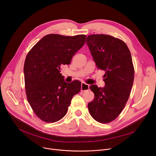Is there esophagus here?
Returning a JSON list of instances; mask_svg holds the SVG:
<instances>
[{
  "label": "esophagus",
  "mask_w": 156,
  "mask_h": 156,
  "mask_svg": "<svg viewBox=\"0 0 156 156\" xmlns=\"http://www.w3.org/2000/svg\"><path fill=\"white\" fill-rule=\"evenodd\" d=\"M89 89V85L84 83L82 82V87H81V91L82 92H84V91H87Z\"/></svg>",
  "instance_id": "obj_1"
}]
</instances>
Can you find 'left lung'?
I'll return each instance as SVG.
<instances>
[{"mask_svg":"<svg viewBox=\"0 0 156 156\" xmlns=\"http://www.w3.org/2000/svg\"><path fill=\"white\" fill-rule=\"evenodd\" d=\"M85 43L98 69L105 71V87H89L94 99L88 108L94 120L110 123L123 110L130 96L134 76L131 54L122 40L109 35L92 34Z\"/></svg>","mask_w":156,"mask_h":156,"instance_id":"8db88e82","label":"left lung"}]
</instances>
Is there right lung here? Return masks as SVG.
<instances>
[{
    "instance_id": "1",
    "label": "right lung",
    "mask_w": 156,
    "mask_h": 156,
    "mask_svg": "<svg viewBox=\"0 0 156 156\" xmlns=\"http://www.w3.org/2000/svg\"><path fill=\"white\" fill-rule=\"evenodd\" d=\"M83 34L66 36L51 34L44 36L27 55L24 67L25 92L32 109L41 120L53 123L62 119L81 82L66 83L60 72L62 65L85 44Z\"/></svg>"
}]
</instances>
